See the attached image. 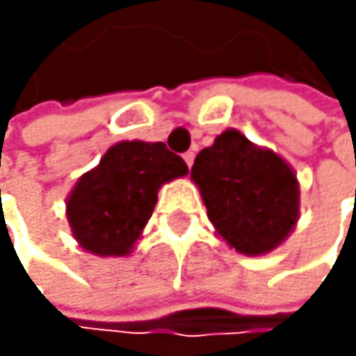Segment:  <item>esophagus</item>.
<instances>
[{"instance_id":"34e87169","label":"esophagus","mask_w":356,"mask_h":356,"mask_svg":"<svg viewBox=\"0 0 356 356\" xmlns=\"http://www.w3.org/2000/svg\"><path fill=\"white\" fill-rule=\"evenodd\" d=\"M184 160H186L188 168H192V164H194V152H188V154H184Z\"/></svg>"}]
</instances>
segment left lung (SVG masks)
<instances>
[{
  "instance_id": "left-lung-1",
  "label": "left lung",
  "mask_w": 356,
  "mask_h": 356,
  "mask_svg": "<svg viewBox=\"0 0 356 356\" xmlns=\"http://www.w3.org/2000/svg\"><path fill=\"white\" fill-rule=\"evenodd\" d=\"M190 177L216 232L239 254H269L297 226L299 181L293 166L235 128L202 149Z\"/></svg>"
}]
</instances>
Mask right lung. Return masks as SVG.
<instances>
[{
	"instance_id": "add662e5",
	"label": "right lung",
	"mask_w": 356,
	"mask_h": 356,
	"mask_svg": "<svg viewBox=\"0 0 356 356\" xmlns=\"http://www.w3.org/2000/svg\"><path fill=\"white\" fill-rule=\"evenodd\" d=\"M186 175L188 164L164 143H115L65 198L72 237L89 254L128 256L154 213L160 188Z\"/></svg>"
}]
</instances>
